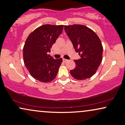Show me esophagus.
<instances>
[{
    "mask_svg": "<svg viewBox=\"0 0 125 125\" xmlns=\"http://www.w3.org/2000/svg\"><path fill=\"white\" fill-rule=\"evenodd\" d=\"M63 62H68V59L63 58Z\"/></svg>",
    "mask_w": 125,
    "mask_h": 125,
    "instance_id": "1",
    "label": "esophagus"
}]
</instances>
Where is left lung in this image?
I'll return each mask as SVG.
<instances>
[{"instance_id": "1", "label": "left lung", "mask_w": 125, "mask_h": 125, "mask_svg": "<svg viewBox=\"0 0 125 125\" xmlns=\"http://www.w3.org/2000/svg\"><path fill=\"white\" fill-rule=\"evenodd\" d=\"M64 30L80 59L75 60L76 67L70 71L77 80L90 78L96 73L103 59V47L96 33L82 25H65Z\"/></svg>"}]
</instances>
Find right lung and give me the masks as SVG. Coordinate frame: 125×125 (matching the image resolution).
Here are the masks:
<instances>
[{"instance_id": "1", "label": "right lung", "mask_w": 125, "mask_h": 125, "mask_svg": "<svg viewBox=\"0 0 125 125\" xmlns=\"http://www.w3.org/2000/svg\"><path fill=\"white\" fill-rule=\"evenodd\" d=\"M63 29L62 25L46 24L37 28L28 37L23 48L24 62L35 79L47 83L57 76L62 59H54L47 53Z\"/></svg>"}]
</instances>
